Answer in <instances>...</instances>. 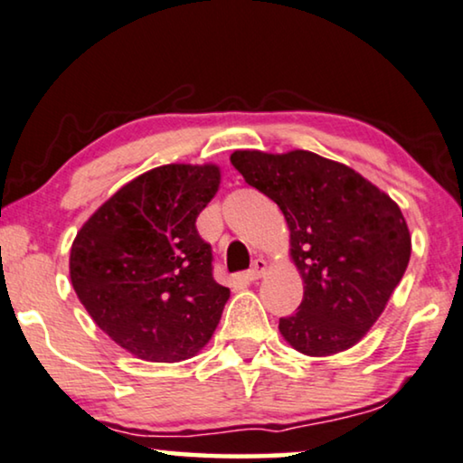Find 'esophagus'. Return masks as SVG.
Wrapping results in <instances>:
<instances>
[{"label":"esophagus","instance_id":"esophagus-1","mask_svg":"<svg viewBox=\"0 0 463 463\" xmlns=\"http://www.w3.org/2000/svg\"><path fill=\"white\" fill-rule=\"evenodd\" d=\"M266 270H269V264H266V260H262V258H258L256 262H253V266L250 270H247V275H245V279L247 281H258V279H262L264 275H266Z\"/></svg>","mask_w":463,"mask_h":463}]
</instances>
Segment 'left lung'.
Here are the masks:
<instances>
[{
  "label": "left lung",
  "instance_id": "8db88e82",
  "mask_svg": "<svg viewBox=\"0 0 463 463\" xmlns=\"http://www.w3.org/2000/svg\"><path fill=\"white\" fill-rule=\"evenodd\" d=\"M231 164L288 222L304 299L279 321L283 340L315 359L356 346L411 258L401 207L353 167L310 151H234Z\"/></svg>",
  "mask_w": 463,
  "mask_h": 463
}]
</instances>
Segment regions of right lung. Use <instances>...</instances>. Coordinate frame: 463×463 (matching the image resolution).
Masks as SVG:
<instances>
[{
    "instance_id": "1",
    "label": "right lung",
    "mask_w": 463,
    "mask_h": 463,
    "mask_svg": "<svg viewBox=\"0 0 463 463\" xmlns=\"http://www.w3.org/2000/svg\"><path fill=\"white\" fill-rule=\"evenodd\" d=\"M216 164H169L123 184L77 231L69 275L94 323L136 359L180 363L212 340L231 289L213 281L197 216Z\"/></svg>"
}]
</instances>
